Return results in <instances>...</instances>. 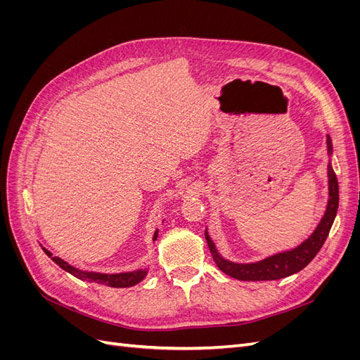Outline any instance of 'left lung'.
<instances>
[{"label":"left lung","instance_id":"1","mask_svg":"<svg viewBox=\"0 0 360 360\" xmlns=\"http://www.w3.org/2000/svg\"><path fill=\"white\" fill-rule=\"evenodd\" d=\"M332 139L328 135V153L332 155ZM328 177H329V201L326 207L324 216L321 217L320 224L315 228L314 233L294 249L284 250L275 255H270L264 259L257 261V263H233L228 261L221 254L210 238L209 233L205 230V240L209 245L212 257L214 259L216 266L219 267L224 274L230 275L238 281H274L287 278L292 274H297L303 267H307L312 258L319 254L326 238L329 236L332 224L335 221V216L338 212V204H340V189H338V180L336 174L330 165H328Z\"/></svg>","mask_w":360,"mask_h":360}]
</instances>
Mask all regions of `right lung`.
Here are the masks:
<instances>
[{"mask_svg":"<svg viewBox=\"0 0 360 360\" xmlns=\"http://www.w3.org/2000/svg\"><path fill=\"white\" fill-rule=\"evenodd\" d=\"M158 230L153 236V240L158 238ZM45 254L48 257L52 258V261L56 264H58L63 270L69 271L70 275L76 276L78 279L82 281H89V282H97V284H105L108 287H114V288H126V287H132L136 285L138 282L143 281L147 275V269H139V270H134V271H124V274H97V271H85V270H79L73 266H70L66 261L61 259L60 257H52V254L49 252L48 249L43 248Z\"/></svg>","mask_w":360,"mask_h":360,"instance_id":"obj_1","label":"right lung"}]
</instances>
